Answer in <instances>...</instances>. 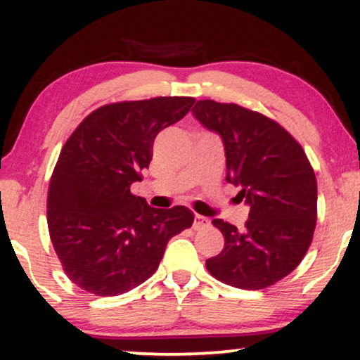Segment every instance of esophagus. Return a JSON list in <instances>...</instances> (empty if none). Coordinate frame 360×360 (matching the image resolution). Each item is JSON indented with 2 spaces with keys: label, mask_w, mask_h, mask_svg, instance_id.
<instances>
[{
  "label": "esophagus",
  "mask_w": 360,
  "mask_h": 360,
  "mask_svg": "<svg viewBox=\"0 0 360 360\" xmlns=\"http://www.w3.org/2000/svg\"><path fill=\"white\" fill-rule=\"evenodd\" d=\"M208 224H210V219L208 218H205V216H201V214H196L195 216V223H193V228L195 229H203Z\"/></svg>",
  "instance_id": "obj_1"
}]
</instances>
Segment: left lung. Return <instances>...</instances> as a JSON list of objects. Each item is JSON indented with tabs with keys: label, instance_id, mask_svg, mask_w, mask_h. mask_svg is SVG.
Here are the masks:
<instances>
[{
	"label": "left lung",
	"instance_id": "1",
	"mask_svg": "<svg viewBox=\"0 0 360 360\" xmlns=\"http://www.w3.org/2000/svg\"><path fill=\"white\" fill-rule=\"evenodd\" d=\"M200 124L221 137L226 181L249 206L245 228L213 219L224 236L206 269L221 282L260 290L292 274L307 254L316 226V176L302 146L277 122L234 103L196 101Z\"/></svg>",
	"mask_w": 360,
	"mask_h": 360
}]
</instances>
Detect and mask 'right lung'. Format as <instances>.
Returning <instances> with one entry per match:
<instances>
[{
    "mask_svg": "<svg viewBox=\"0 0 360 360\" xmlns=\"http://www.w3.org/2000/svg\"><path fill=\"white\" fill-rule=\"evenodd\" d=\"M188 96L112 103L80 122L62 147L47 196V224L67 277L116 297L146 282L167 243L193 224L185 206L152 208L131 185L149 169L157 134L190 111Z\"/></svg>",
    "mask_w": 360,
    "mask_h": 360,
    "instance_id": "1",
    "label": "right lung"
}]
</instances>
